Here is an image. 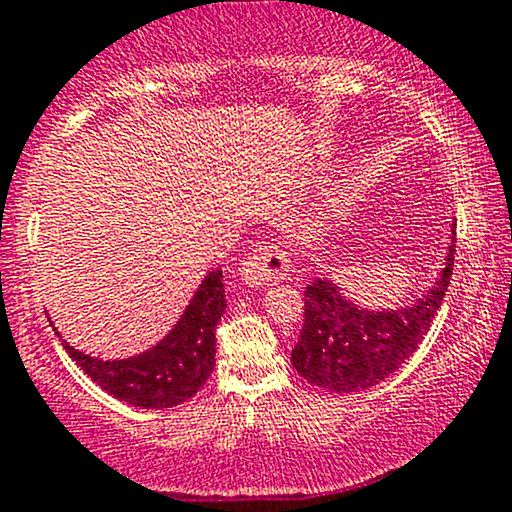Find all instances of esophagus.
I'll list each match as a JSON object with an SVG mask.
<instances>
[{"instance_id":"1","label":"esophagus","mask_w":512,"mask_h":512,"mask_svg":"<svg viewBox=\"0 0 512 512\" xmlns=\"http://www.w3.org/2000/svg\"><path fill=\"white\" fill-rule=\"evenodd\" d=\"M287 271H290V258L285 256V251H280L278 246H261L241 263V280L246 285L263 287L285 280Z\"/></svg>"}]
</instances>
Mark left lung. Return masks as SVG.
<instances>
[{"instance_id": "left-lung-1", "label": "left lung", "mask_w": 512, "mask_h": 512, "mask_svg": "<svg viewBox=\"0 0 512 512\" xmlns=\"http://www.w3.org/2000/svg\"><path fill=\"white\" fill-rule=\"evenodd\" d=\"M452 234H457L452 229ZM455 266V244L445 271L423 300L396 312H363L343 300L329 280L304 290V324L292 348V367L312 387L336 394L363 392L399 370L426 336Z\"/></svg>"}]
</instances>
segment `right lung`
<instances>
[{
  "label": "right lung",
  "mask_w": 512,
  "mask_h": 512,
  "mask_svg": "<svg viewBox=\"0 0 512 512\" xmlns=\"http://www.w3.org/2000/svg\"><path fill=\"white\" fill-rule=\"evenodd\" d=\"M227 300L222 273L203 280L174 331L147 353L130 360H96L65 346L70 358L101 389L140 409H169L188 401L208 382L215 367V329Z\"/></svg>",
  "instance_id": "right-lung-1"
}]
</instances>
